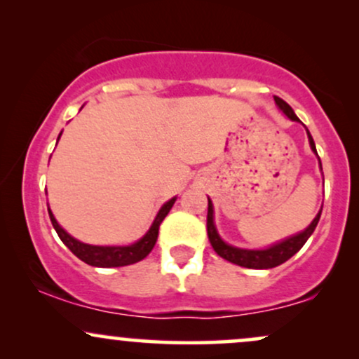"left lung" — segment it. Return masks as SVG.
Wrapping results in <instances>:
<instances>
[{"mask_svg":"<svg viewBox=\"0 0 359 359\" xmlns=\"http://www.w3.org/2000/svg\"><path fill=\"white\" fill-rule=\"evenodd\" d=\"M275 102H277L278 108L282 109L283 113H285L287 116L292 119V121H299V118L295 116L294 109H292L285 101L275 96ZM307 137H309V143H311V148L314 150V154H317L316 143H314V140H312L311 133H309V130H307ZM319 163H320V160H319ZM320 212H323V209H320L319 214L314 217V221L311 222V226H309L306 231L295 234V236L288 238V240L278 243V245L270 246V248H266V250H241V248H234V246L226 245V243L221 240L219 234H217V231H216V228H214L212 203H211V199H208V236H209V241H211L214 251H216L221 258L228 259V262L234 263V265L245 266V269H257V270L273 269V266L282 265V263L287 262L288 258L294 257V255L297 253V251L302 248L304 245H306L309 236L314 233L317 222H319Z\"/></svg>","mask_w":359,"mask_h":359,"instance_id":"8db88e82","label":"left lung"}]
</instances>
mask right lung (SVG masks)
Wrapping results in <instances>:
<instances>
[{
  "instance_id": "1",
  "label": "right lung",
  "mask_w": 359,
  "mask_h": 359,
  "mask_svg": "<svg viewBox=\"0 0 359 359\" xmlns=\"http://www.w3.org/2000/svg\"><path fill=\"white\" fill-rule=\"evenodd\" d=\"M62 135V133H60ZM59 135V138H60ZM175 203V197L170 199L168 203H165L162 205L158 214H156L154 224L151 228L148 229V233L142 240L133 243L130 246H93V245H86V243L77 241L76 238H72L71 234H67L64 229L60 228L59 222L55 221L53 214L50 209H48V216H50L52 226L55 228L57 234L67 246L69 250L76 255L77 258L82 259L84 263H88L90 266H100V269H111V266H126L131 265V263H137L140 259H143L154 250L156 238H158V228L162 224V221L165 219V216L168 214V211L172 209V205Z\"/></svg>"
}]
</instances>
